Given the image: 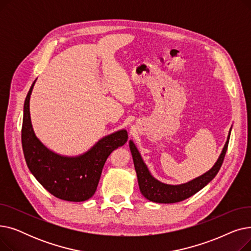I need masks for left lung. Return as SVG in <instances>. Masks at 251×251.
Segmentation results:
<instances>
[{
  "mask_svg": "<svg viewBox=\"0 0 251 251\" xmlns=\"http://www.w3.org/2000/svg\"><path fill=\"white\" fill-rule=\"evenodd\" d=\"M232 129V128H231ZM230 129V132H231ZM230 132L226 141L225 147H224L217 163L214 165V167L207 171L203 175L197 177L188 183L181 184V185H169V184L162 183L154 179L147 167V165L143 163L142 157L137 151L135 144L132 140L129 141V148L132 153L133 163L135 167V171L137 174V180L138 185L141 194L146 197L147 200L159 202V203H174L179 202L184 200L188 199V197L192 196L196 192H199L201 189H202L207 183L212 181L216 175L218 174L219 170L221 169V166L224 162V157H225L226 151L228 150V144L230 139Z\"/></svg>",
  "mask_w": 251,
  "mask_h": 251,
  "instance_id": "8db88e82",
  "label": "left lung"
}]
</instances>
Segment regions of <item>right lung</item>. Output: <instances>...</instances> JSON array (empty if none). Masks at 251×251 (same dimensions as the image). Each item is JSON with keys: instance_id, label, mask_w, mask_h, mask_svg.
Masks as SVG:
<instances>
[{"instance_id": "1", "label": "right lung", "mask_w": 251, "mask_h": 251, "mask_svg": "<svg viewBox=\"0 0 251 251\" xmlns=\"http://www.w3.org/2000/svg\"><path fill=\"white\" fill-rule=\"evenodd\" d=\"M36 80L24 101L21 130L26 164L35 179L50 194L67 201H84L95 194L103 165L111 152L128 139L126 130L104 136L88 151L78 156H63L46 148L32 129L29 100Z\"/></svg>"}]
</instances>
